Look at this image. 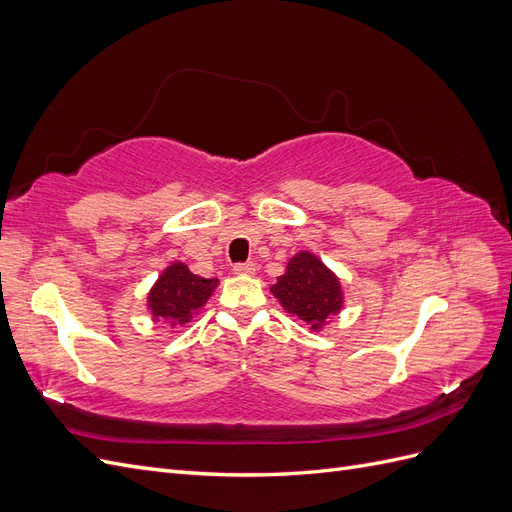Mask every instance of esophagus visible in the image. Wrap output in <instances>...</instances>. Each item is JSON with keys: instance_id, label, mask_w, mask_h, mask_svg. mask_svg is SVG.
I'll return each mask as SVG.
<instances>
[{"instance_id": "1", "label": "esophagus", "mask_w": 512, "mask_h": 512, "mask_svg": "<svg viewBox=\"0 0 512 512\" xmlns=\"http://www.w3.org/2000/svg\"><path fill=\"white\" fill-rule=\"evenodd\" d=\"M232 271H235L237 275H254L256 265L254 262H237V265L232 267Z\"/></svg>"}]
</instances>
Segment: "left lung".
I'll return each instance as SVG.
<instances>
[{"instance_id": "8db88e82", "label": "left lung", "mask_w": 512, "mask_h": 512, "mask_svg": "<svg viewBox=\"0 0 512 512\" xmlns=\"http://www.w3.org/2000/svg\"><path fill=\"white\" fill-rule=\"evenodd\" d=\"M273 297L288 314L301 318L312 331L342 312L344 292L337 275L312 252H299L288 260L286 273L271 286Z\"/></svg>"}]
</instances>
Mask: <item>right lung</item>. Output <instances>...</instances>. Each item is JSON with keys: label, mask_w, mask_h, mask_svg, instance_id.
I'll return each mask as SVG.
<instances>
[{"label": "right lung", "mask_w": 512, "mask_h": 512, "mask_svg": "<svg viewBox=\"0 0 512 512\" xmlns=\"http://www.w3.org/2000/svg\"><path fill=\"white\" fill-rule=\"evenodd\" d=\"M215 286H218L215 277L207 280V277L194 275L183 262H173L162 271L158 282L149 290L147 307L151 309V316L156 322L164 320L170 327H181L200 312V307L207 303Z\"/></svg>", "instance_id": "1"}]
</instances>
